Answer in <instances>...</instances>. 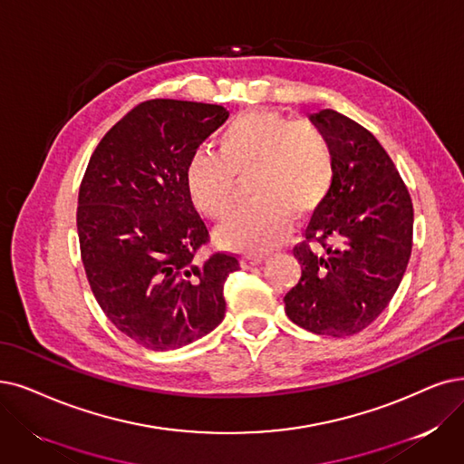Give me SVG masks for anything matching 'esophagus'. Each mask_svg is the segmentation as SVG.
I'll return each mask as SVG.
<instances>
[{"label":"esophagus","instance_id":"34e87169","mask_svg":"<svg viewBox=\"0 0 464 464\" xmlns=\"http://www.w3.org/2000/svg\"><path fill=\"white\" fill-rule=\"evenodd\" d=\"M263 261H265L263 255H246V256L242 258V266H244V268H253V266L263 265Z\"/></svg>","mask_w":464,"mask_h":464}]
</instances>
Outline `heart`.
Segmentation results:
<instances>
[{
    "label": "heart",
    "instance_id": "1",
    "mask_svg": "<svg viewBox=\"0 0 464 464\" xmlns=\"http://www.w3.org/2000/svg\"><path fill=\"white\" fill-rule=\"evenodd\" d=\"M249 206L217 230L220 246L266 253L291 230V215L306 217L327 198L335 156L316 125L280 112L253 110L237 116L218 137V154L196 150L184 182L198 211L220 220L234 206L236 177H247Z\"/></svg>",
    "mask_w": 464,
    "mask_h": 464
}]
</instances>
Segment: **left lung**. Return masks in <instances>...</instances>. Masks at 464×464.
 Instances as JSON below:
<instances>
[{"label":"left lung","instance_id":"obj_1","mask_svg":"<svg viewBox=\"0 0 464 464\" xmlns=\"http://www.w3.org/2000/svg\"><path fill=\"white\" fill-rule=\"evenodd\" d=\"M308 120L331 144L335 177L293 249L301 280L285 295L289 320L316 335L346 337L394 296L413 246V203L379 140L335 110Z\"/></svg>","mask_w":464,"mask_h":464}]
</instances>
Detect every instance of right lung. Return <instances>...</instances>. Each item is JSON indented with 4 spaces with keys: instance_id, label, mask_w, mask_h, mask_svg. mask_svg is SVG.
<instances>
[{
    "instance_id": "right-lung-1",
    "label": "right lung",
    "mask_w": 464,
    "mask_h": 464,
    "mask_svg": "<svg viewBox=\"0 0 464 464\" xmlns=\"http://www.w3.org/2000/svg\"><path fill=\"white\" fill-rule=\"evenodd\" d=\"M228 120L218 104L140 102L102 137L78 198L82 261L92 295L123 335L175 350L225 320V282L237 258L196 251L208 242L184 182L199 144Z\"/></svg>"
}]
</instances>
